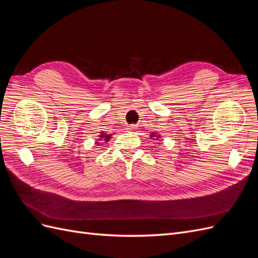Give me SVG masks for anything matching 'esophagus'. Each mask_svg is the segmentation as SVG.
I'll return each mask as SVG.
<instances>
[{
    "mask_svg": "<svg viewBox=\"0 0 258 258\" xmlns=\"http://www.w3.org/2000/svg\"><path fill=\"white\" fill-rule=\"evenodd\" d=\"M127 130L129 132H135V131H137V126H136V124H129Z\"/></svg>",
    "mask_w": 258,
    "mask_h": 258,
    "instance_id": "obj_1",
    "label": "esophagus"
}]
</instances>
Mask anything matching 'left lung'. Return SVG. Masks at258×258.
<instances>
[{
	"label": "left lung",
	"instance_id": "left-lung-1",
	"mask_svg": "<svg viewBox=\"0 0 258 258\" xmlns=\"http://www.w3.org/2000/svg\"><path fill=\"white\" fill-rule=\"evenodd\" d=\"M159 138H161V137H160L159 135H156L155 132H154V134H152V135H151V139H152V140H154V139H155V140H158Z\"/></svg>",
	"mask_w": 258,
	"mask_h": 258
}]
</instances>
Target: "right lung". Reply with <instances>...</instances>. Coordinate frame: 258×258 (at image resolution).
<instances>
[{"mask_svg":"<svg viewBox=\"0 0 258 258\" xmlns=\"http://www.w3.org/2000/svg\"><path fill=\"white\" fill-rule=\"evenodd\" d=\"M111 137H112V135H106L105 132H102V134L99 135V139H98V141H102V142H108V141H110ZM97 144H99V145H100V142H97Z\"/></svg>","mask_w":258,"mask_h":258,"instance_id":"obj_1","label":"right lung"}]
</instances>
